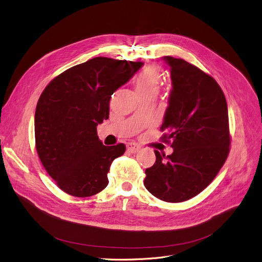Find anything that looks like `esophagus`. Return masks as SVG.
<instances>
[{"instance_id": "34e87169", "label": "esophagus", "mask_w": 262, "mask_h": 262, "mask_svg": "<svg viewBox=\"0 0 262 262\" xmlns=\"http://www.w3.org/2000/svg\"><path fill=\"white\" fill-rule=\"evenodd\" d=\"M141 146H138L134 143H128L127 144V150L130 152V153H136L138 151H141Z\"/></svg>"}]
</instances>
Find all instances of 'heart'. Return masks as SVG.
<instances>
[{"mask_svg": "<svg viewBox=\"0 0 262 262\" xmlns=\"http://www.w3.org/2000/svg\"><path fill=\"white\" fill-rule=\"evenodd\" d=\"M160 86L161 73L155 67L145 69L136 77V79L134 81V88L138 97H155L158 94Z\"/></svg>", "mask_w": 262, "mask_h": 262, "instance_id": "heart-1", "label": "heart"}]
</instances>
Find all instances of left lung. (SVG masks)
Listing matches in <instances>:
<instances>
[{"label":"left lung","instance_id":"1","mask_svg":"<svg viewBox=\"0 0 262 262\" xmlns=\"http://www.w3.org/2000/svg\"><path fill=\"white\" fill-rule=\"evenodd\" d=\"M172 89L161 127L172 155L155 151L144 185L165 202L186 201L205 189L225 163L230 145L227 103L211 76L183 59L163 57Z\"/></svg>","mask_w":262,"mask_h":262}]
</instances>
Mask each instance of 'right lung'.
Here are the masks:
<instances>
[{
    "label": "right lung",
    "instance_id": "obj_1",
    "mask_svg": "<svg viewBox=\"0 0 262 262\" xmlns=\"http://www.w3.org/2000/svg\"><path fill=\"white\" fill-rule=\"evenodd\" d=\"M142 67L96 57L61 73L42 92L35 113L36 149L61 190L85 198L106 187L110 166L126 146H104L97 126L109 118L111 95Z\"/></svg>",
    "mask_w": 262,
    "mask_h": 262
}]
</instances>
